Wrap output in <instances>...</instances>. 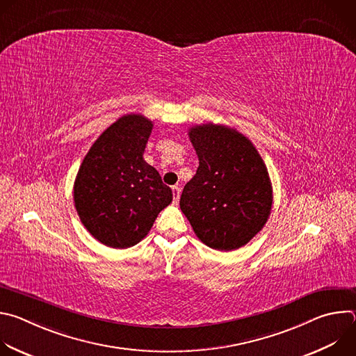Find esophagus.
<instances>
[{
	"mask_svg": "<svg viewBox=\"0 0 356 356\" xmlns=\"http://www.w3.org/2000/svg\"><path fill=\"white\" fill-rule=\"evenodd\" d=\"M173 202L175 204H177L179 200H180V193H181V188L179 186H173Z\"/></svg>",
	"mask_w": 356,
	"mask_h": 356,
	"instance_id": "obj_1",
	"label": "esophagus"
}]
</instances>
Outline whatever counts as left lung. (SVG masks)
<instances>
[{"instance_id":"obj_1","label":"left lung","mask_w":356,"mask_h":356,"mask_svg":"<svg viewBox=\"0 0 356 356\" xmlns=\"http://www.w3.org/2000/svg\"><path fill=\"white\" fill-rule=\"evenodd\" d=\"M188 136L198 168L183 188L180 209L202 243L225 252L238 249L270 216L268 169L257 147L234 128L202 124L190 128Z\"/></svg>"}]
</instances>
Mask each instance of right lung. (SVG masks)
Wrapping results in <instances>:
<instances>
[{"label": "right lung", "mask_w": 356, "mask_h": 356, "mask_svg": "<svg viewBox=\"0 0 356 356\" xmlns=\"http://www.w3.org/2000/svg\"><path fill=\"white\" fill-rule=\"evenodd\" d=\"M154 122L127 114L110 125L87 152L73 197L86 229L110 248L143 239L173 194L155 168L143 161Z\"/></svg>", "instance_id": "add662e5"}]
</instances>
